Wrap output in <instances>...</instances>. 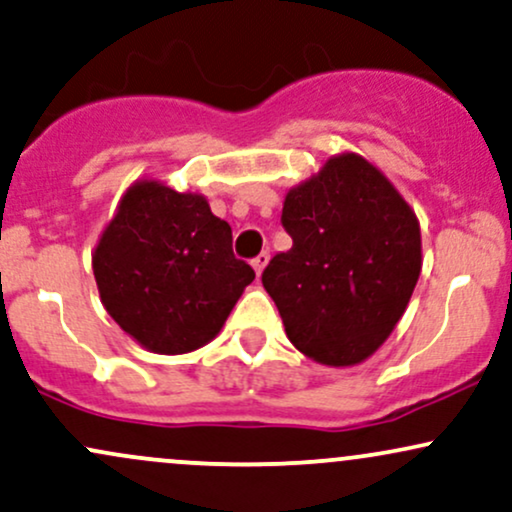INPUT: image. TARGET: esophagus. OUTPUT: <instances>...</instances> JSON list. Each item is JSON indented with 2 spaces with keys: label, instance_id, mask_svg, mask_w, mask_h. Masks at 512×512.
<instances>
[{
  "label": "esophagus",
  "instance_id": "esophagus-1",
  "mask_svg": "<svg viewBox=\"0 0 512 512\" xmlns=\"http://www.w3.org/2000/svg\"><path fill=\"white\" fill-rule=\"evenodd\" d=\"M267 262H269V252H267V250L260 252V255H257L255 260H252V267H255L257 276H260V274L264 272V267H267Z\"/></svg>",
  "mask_w": 512,
  "mask_h": 512
}]
</instances>
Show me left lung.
<instances>
[{"instance_id": "left-lung-1", "label": "left lung", "mask_w": 512, "mask_h": 512, "mask_svg": "<svg viewBox=\"0 0 512 512\" xmlns=\"http://www.w3.org/2000/svg\"><path fill=\"white\" fill-rule=\"evenodd\" d=\"M293 245L262 284L291 344L325 366H356L390 337L421 274L419 221L373 163L334 156L286 195Z\"/></svg>"}]
</instances>
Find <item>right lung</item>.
<instances>
[{"mask_svg": "<svg viewBox=\"0 0 512 512\" xmlns=\"http://www.w3.org/2000/svg\"><path fill=\"white\" fill-rule=\"evenodd\" d=\"M110 317L154 354H187L219 334L255 272L207 199L134 182L93 252Z\"/></svg>", "mask_w": 512, "mask_h": 512, "instance_id": "obj_1", "label": "right lung"}]
</instances>
